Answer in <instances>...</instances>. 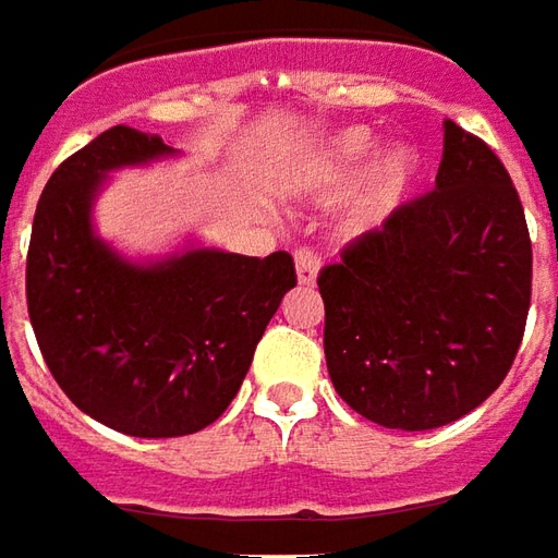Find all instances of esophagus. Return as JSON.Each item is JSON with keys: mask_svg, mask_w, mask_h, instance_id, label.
<instances>
[{"mask_svg": "<svg viewBox=\"0 0 558 558\" xmlns=\"http://www.w3.org/2000/svg\"><path fill=\"white\" fill-rule=\"evenodd\" d=\"M294 272H298V286L313 288L316 286V276H319V260L313 252H298L294 254Z\"/></svg>", "mask_w": 558, "mask_h": 558, "instance_id": "1", "label": "esophagus"}]
</instances>
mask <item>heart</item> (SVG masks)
Returning <instances> with one entry per match:
<instances>
[{
	"instance_id": "heart-1",
	"label": "heart",
	"mask_w": 558,
	"mask_h": 558,
	"mask_svg": "<svg viewBox=\"0 0 558 558\" xmlns=\"http://www.w3.org/2000/svg\"><path fill=\"white\" fill-rule=\"evenodd\" d=\"M356 173L360 181L343 196L335 220L338 239L356 242L384 230L409 199L421 178V153L414 144L390 141L377 147L368 129H340L294 156L276 183L291 199L323 202L355 181Z\"/></svg>"
}]
</instances>
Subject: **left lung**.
<instances>
[{
	"instance_id": "obj_1",
	"label": "left lung",
	"mask_w": 558,
	"mask_h": 558,
	"mask_svg": "<svg viewBox=\"0 0 558 558\" xmlns=\"http://www.w3.org/2000/svg\"><path fill=\"white\" fill-rule=\"evenodd\" d=\"M436 190L319 272L338 396L387 429H436L500 387L532 301V239L507 168L445 119Z\"/></svg>"
}]
</instances>
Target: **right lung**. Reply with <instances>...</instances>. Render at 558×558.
I'll return each mask as SVG.
<instances>
[{
  "mask_svg": "<svg viewBox=\"0 0 558 558\" xmlns=\"http://www.w3.org/2000/svg\"><path fill=\"white\" fill-rule=\"evenodd\" d=\"M178 156L156 134L104 131L45 183L26 254V306L48 372L78 411L137 439L215 424L298 282L286 252L245 257L186 235L166 254L131 257L97 233L110 174Z\"/></svg>",
  "mask_w": 558,
  "mask_h": 558,
  "instance_id": "add662e5",
  "label": "right lung"
}]
</instances>
